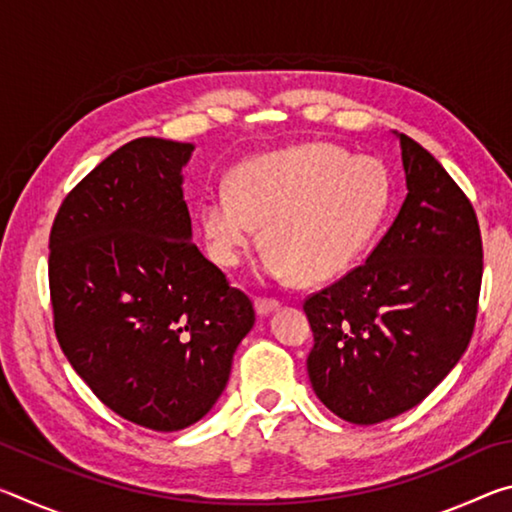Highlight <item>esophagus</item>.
<instances>
[{"instance_id":"34e87169","label":"esophagus","mask_w":512,"mask_h":512,"mask_svg":"<svg viewBox=\"0 0 512 512\" xmlns=\"http://www.w3.org/2000/svg\"><path fill=\"white\" fill-rule=\"evenodd\" d=\"M277 307H280V300H277V298H257L255 300V309H257L259 316H266L268 311H273Z\"/></svg>"}]
</instances>
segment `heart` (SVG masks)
Segmentation results:
<instances>
[{
  "instance_id": "1",
  "label": "heart",
  "mask_w": 512,
  "mask_h": 512,
  "mask_svg": "<svg viewBox=\"0 0 512 512\" xmlns=\"http://www.w3.org/2000/svg\"><path fill=\"white\" fill-rule=\"evenodd\" d=\"M388 203L391 185L377 162L309 142L241 164L230 192L203 198L201 221L212 257L225 268L244 259L264 225L268 275L325 282L366 253Z\"/></svg>"
}]
</instances>
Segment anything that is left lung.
<instances>
[{"instance_id": "8db88e82", "label": "left lung", "mask_w": 512, "mask_h": 512, "mask_svg": "<svg viewBox=\"0 0 512 512\" xmlns=\"http://www.w3.org/2000/svg\"><path fill=\"white\" fill-rule=\"evenodd\" d=\"M404 203L366 262L305 298L318 400L377 424L420 404L472 339L483 275L474 207L433 155L397 133Z\"/></svg>"}]
</instances>
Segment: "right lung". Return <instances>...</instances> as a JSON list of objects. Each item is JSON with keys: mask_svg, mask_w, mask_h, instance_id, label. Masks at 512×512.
<instances>
[{"mask_svg": "<svg viewBox=\"0 0 512 512\" xmlns=\"http://www.w3.org/2000/svg\"><path fill=\"white\" fill-rule=\"evenodd\" d=\"M192 151L124 144L65 196L49 235L60 348L110 411L153 431L212 409L255 323L250 298L192 241L180 176Z\"/></svg>", "mask_w": 512, "mask_h": 512, "instance_id": "add662e5", "label": "right lung"}]
</instances>
